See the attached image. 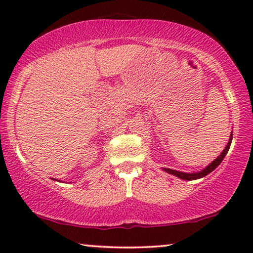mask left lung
I'll return each mask as SVG.
<instances>
[{
    "mask_svg": "<svg viewBox=\"0 0 253 253\" xmlns=\"http://www.w3.org/2000/svg\"><path fill=\"white\" fill-rule=\"evenodd\" d=\"M231 140H233V133L230 134V139L229 141H228L227 146L226 148H224L222 153H221L220 157H217L215 160H214L212 164L207 166V167L205 169H203L202 171L199 172H192V174H186V172H182V171H177V170H172V169H168V168H165L164 170H166L167 172H169V174H172L175 176H177V177L182 178V179H185V181H192V179H197V178H202L204 177V176L209 175L210 172H212L214 169H215L217 166H219L221 162H222V160L224 159V157H226V154L228 153V151H229V147L231 145Z\"/></svg>",
    "mask_w": 253,
    "mask_h": 253,
    "instance_id": "left-lung-1",
    "label": "left lung"
}]
</instances>
